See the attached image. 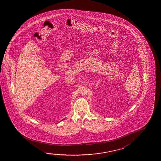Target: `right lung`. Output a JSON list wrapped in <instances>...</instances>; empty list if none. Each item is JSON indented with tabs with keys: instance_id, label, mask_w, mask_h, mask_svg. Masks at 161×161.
<instances>
[{
	"instance_id": "obj_1",
	"label": "right lung",
	"mask_w": 161,
	"mask_h": 161,
	"mask_svg": "<svg viewBox=\"0 0 161 161\" xmlns=\"http://www.w3.org/2000/svg\"><path fill=\"white\" fill-rule=\"evenodd\" d=\"M62 120H64V119H62Z\"/></svg>"
}]
</instances>
